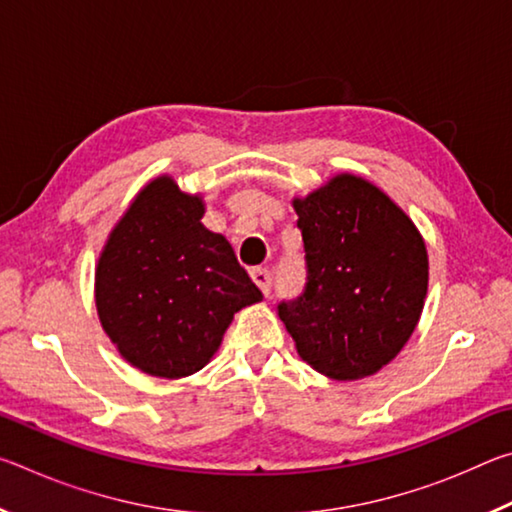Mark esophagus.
I'll list each match as a JSON object with an SVG mask.
<instances>
[{
    "label": "esophagus",
    "mask_w": 512,
    "mask_h": 512,
    "mask_svg": "<svg viewBox=\"0 0 512 512\" xmlns=\"http://www.w3.org/2000/svg\"><path fill=\"white\" fill-rule=\"evenodd\" d=\"M250 277H253V282L257 284L259 289H262L264 296H271V289H273V275H271V271H268V268L257 266V268H253V271H250Z\"/></svg>",
    "instance_id": "34e87169"
}]
</instances>
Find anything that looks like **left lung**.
<instances>
[{"instance_id": "obj_1", "label": "left lung", "mask_w": 512, "mask_h": 512, "mask_svg": "<svg viewBox=\"0 0 512 512\" xmlns=\"http://www.w3.org/2000/svg\"><path fill=\"white\" fill-rule=\"evenodd\" d=\"M305 287L277 311L311 368L359 379L404 348L427 296V248L409 216L375 185L336 176L293 201Z\"/></svg>"}]
</instances>
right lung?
Masks as SVG:
<instances>
[{
  "label": "right lung",
  "instance_id": "right-lung-1",
  "mask_svg": "<svg viewBox=\"0 0 512 512\" xmlns=\"http://www.w3.org/2000/svg\"><path fill=\"white\" fill-rule=\"evenodd\" d=\"M201 219V198L158 178L137 194L99 257L101 325L146 375L201 370L237 311L262 300L235 250Z\"/></svg>",
  "mask_w": 512,
  "mask_h": 512
}]
</instances>
